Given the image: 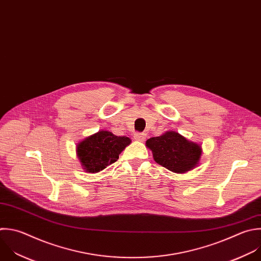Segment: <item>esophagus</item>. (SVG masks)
I'll list each match as a JSON object with an SVG mask.
<instances>
[{
    "instance_id": "esophagus-1",
    "label": "esophagus",
    "mask_w": 261,
    "mask_h": 261,
    "mask_svg": "<svg viewBox=\"0 0 261 261\" xmlns=\"http://www.w3.org/2000/svg\"><path fill=\"white\" fill-rule=\"evenodd\" d=\"M134 139L137 140V141H144V139H145V134H144V133H139V132H137V133L134 134Z\"/></svg>"
}]
</instances>
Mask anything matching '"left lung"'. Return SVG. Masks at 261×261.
<instances>
[{
	"mask_svg": "<svg viewBox=\"0 0 261 261\" xmlns=\"http://www.w3.org/2000/svg\"><path fill=\"white\" fill-rule=\"evenodd\" d=\"M146 146L152 151L153 159L159 165L175 173L194 169L202 153L200 145L174 131L147 139Z\"/></svg>",
	"mask_w": 261,
	"mask_h": 261,
	"instance_id": "8db88e82",
	"label": "left lung"
}]
</instances>
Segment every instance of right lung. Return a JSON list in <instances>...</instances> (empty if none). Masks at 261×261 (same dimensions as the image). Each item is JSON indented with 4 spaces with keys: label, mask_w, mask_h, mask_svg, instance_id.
I'll return each mask as SVG.
<instances>
[{
    "label": "right lung",
    "mask_w": 261,
    "mask_h": 261,
    "mask_svg": "<svg viewBox=\"0 0 261 261\" xmlns=\"http://www.w3.org/2000/svg\"><path fill=\"white\" fill-rule=\"evenodd\" d=\"M130 142L129 137L101 130L77 144V158L87 172L96 173L115 163Z\"/></svg>",
    "instance_id": "obj_1"
}]
</instances>
